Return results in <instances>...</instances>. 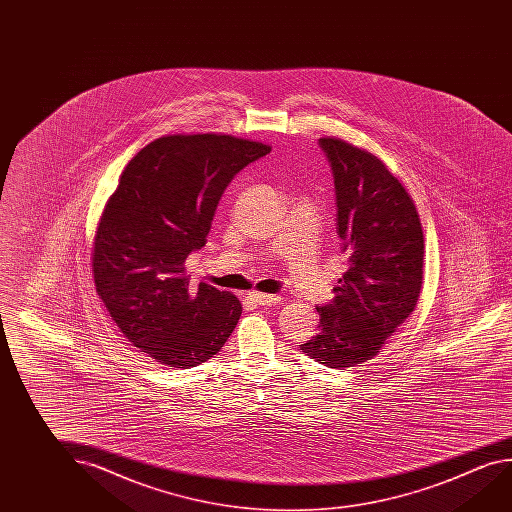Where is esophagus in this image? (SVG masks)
<instances>
[{
    "instance_id": "esophagus-1",
    "label": "esophagus",
    "mask_w": 512,
    "mask_h": 512,
    "mask_svg": "<svg viewBox=\"0 0 512 512\" xmlns=\"http://www.w3.org/2000/svg\"><path fill=\"white\" fill-rule=\"evenodd\" d=\"M250 300L257 303V305H277L282 300V296L280 294H264L253 291V293H250Z\"/></svg>"
}]
</instances>
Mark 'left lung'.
Wrapping results in <instances>:
<instances>
[{
  "label": "left lung",
  "instance_id": "obj_1",
  "mask_svg": "<svg viewBox=\"0 0 512 512\" xmlns=\"http://www.w3.org/2000/svg\"><path fill=\"white\" fill-rule=\"evenodd\" d=\"M336 191V228L348 271L334 300L316 307V336L300 344L328 368L369 361L409 318L423 280V232L411 196L382 160L336 137H323Z\"/></svg>",
  "mask_w": 512,
  "mask_h": 512
}]
</instances>
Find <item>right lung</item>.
I'll use <instances>...</instances> for the list:
<instances>
[{
  "mask_svg": "<svg viewBox=\"0 0 512 512\" xmlns=\"http://www.w3.org/2000/svg\"><path fill=\"white\" fill-rule=\"evenodd\" d=\"M266 144L232 135L160 137L128 162L94 239L96 293L130 343L169 368L223 348L241 316L234 294L196 289L185 259L202 250L219 200Z\"/></svg>",
  "mask_w": 512,
  "mask_h": 512,
  "instance_id": "1",
  "label": "right lung"
}]
</instances>
